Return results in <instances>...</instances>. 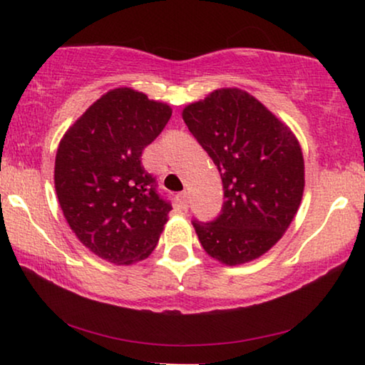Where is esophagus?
<instances>
[{
    "instance_id": "1",
    "label": "esophagus",
    "mask_w": 365,
    "mask_h": 365,
    "mask_svg": "<svg viewBox=\"0 0 365 365\" xmlns=\"http://www.w3.org/2000/svg\"><path fill=\"white\" fill-rule=\"evenodd\" d=\"M176 201H178V206L182 209V211H186V209L189 207V194L186 191L179 192L176 196Z\"/></svg>"
}]
</instances>
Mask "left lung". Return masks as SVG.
I'll use <instances>...</instances> for the list:
<instances>
[{
	"mask_svg": "<svg viewBox=\"0 0 365 365\" xmlns=\"http://www.w3.org/2000/svg\"><path fill=\"white\" fill-rule=\"evenodd\" d=\"M182 119L222 179L221 214L192 221L204 251L227 266L267 252L296 216L304 158L286 124L237 88L216 89L184 108Z\"/></svg>",
	"mask_w": 365,
	"mask_h": 365,
	"instance_id": "left-lung-1",
	"label": "left lung"
}]
</instances>
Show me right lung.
Masks as SVG:
<instances>
[{
	"mask_svg": "<svg viewBox=\"0 0 365 365\" xmlns=\"http://www.w3.org/2000/svg\"><path fill=\"white\" fill-rule=\"evenodd\" d=\"M173 109L131 88L103 94L68 129L56 153L54 187L76 237L98 257L129 266L146 259L171 204L141 156Z\"/></svg>",
	"mask_w": 365,
	"mask_h": 365,
	"instance_id": "add662e5",
	"label": "right lung"
}]
</instances>
